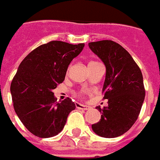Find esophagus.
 <instances>
[{"mask_svg": "<svg viewBox=\"0 0 160 160\" xmlns=\"http://www.w3.org/2000/svg\"><path fill=\"white\" fill-rule=\"evenodd\" d=\"M76 107H77V108L82 109V110H88V109L90 108V107L88 106V105H84V104L79 103V102H77V103H76Z\"/></svg>", "mask_w": 160, "mask_h": 160, "instance_id": "34e87169", "label": "esophagus"}]
</instances>
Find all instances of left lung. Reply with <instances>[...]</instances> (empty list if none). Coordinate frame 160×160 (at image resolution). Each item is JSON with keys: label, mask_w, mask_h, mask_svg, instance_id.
Instances as JSON below:
<instances>
[{"label": "left lung", "mask_w": 160, "mask_h": 160, "mask_svg": "<svg viewBox=\"0 0 160 160\" xmlns=\"http://www.w3.org/2000/svg\"><path fill=\"white\" fill-rule=\"evenodd\" d=\"M89 47L103 62L106 76L103 98L108 105L102 109L101 119L92 130L103 138L122 135L136 122L145 99L141 71L128 52L112 40L90 42Z\"/></svg>", "instance_id": "obj_1"}]
</instances>
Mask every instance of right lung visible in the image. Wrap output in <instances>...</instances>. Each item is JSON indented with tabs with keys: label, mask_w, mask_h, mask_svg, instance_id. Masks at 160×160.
Instances as JSON below:
<instances>
[{
	"label": "right lung",
	"mask_w": 160,
	"mask_h": 160,
	"mask_svg": "<svg viewBox=\"0 0 160 160\" xmlns=\"http://www.w3.org/2000/svg\"><path fill=\"white\" fill-rule=\"evenodd\" d=\"M83 47V43L51 41L37 47L20 63L10 91L15 113L35 136L58 134L76 108L70 98L58 102L52 91L64 81L69 64Z\"/></svg>",
	"instance_id": "obj_1"
}]
</instances>
